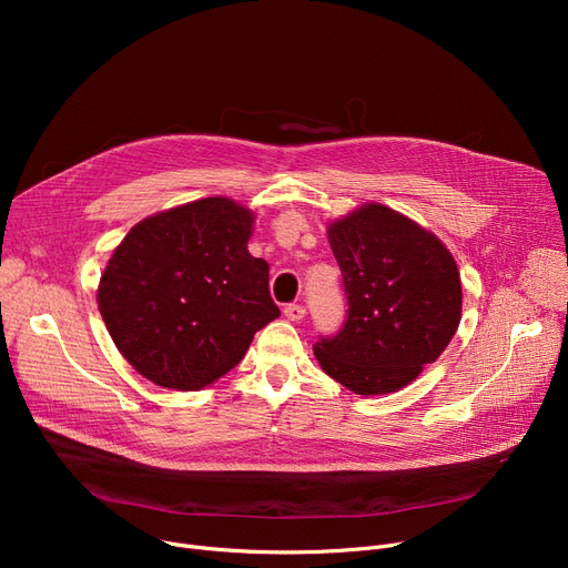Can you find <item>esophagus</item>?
<instances>
[{"mask_svg": "<svg viewBox=\"0 0 568 568\" xmlns=\"http://www.w3.org/2000/svg\"><path fill=\"white\" fill-rule=\"evenodd\" d=\"M283 313H285V317L290 322H302L306 317V308L302 304H287Z\"/></svg>", "mask_w": 568, "mask_h": 568, "instance_id": "obj_1", "label": "esophagus"}]
</instances>
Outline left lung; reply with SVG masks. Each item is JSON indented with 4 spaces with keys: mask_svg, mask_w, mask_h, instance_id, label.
I'll list each match as a JSON object with an SVG mask.
<instances>
[{
    "mask_svg": "<svg viewBox=\"0 0 568 568\" xmlns=\"http://www.w3.org/2000/svg\"><path fill=\"white\" fill-rule=\"evenodd\" d=\"M345 322L313 345L326 375L362 396L398 392L454 338L463 290L439 239L384 204L329 227Z\"/></svg>",
    "mask_w": 568,
    "mask_h": 568,
    "instance_id": "left-lung-1",
    "label": "left lung"
}]
</instances>
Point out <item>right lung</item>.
Wrapping results in <instances>:
<instances>
[{
  "label": "right lung",
  "instance_id": "1",
  "mask_svg": "<svg viewBox=\"0 0 568 568\" xmlns=\"http://www.w3.org/2000/svg\"><path fill=\"white\" fill-rule=\"evenodd\" d=\"M251 227L248 209L204 197L140 221L114 248L99 311L140 375L168 389H202L281 315L268 264L246 248Z\"/></svg>",
  "mask_w": 568,
  "mask_h": 568
}]
</instances>
